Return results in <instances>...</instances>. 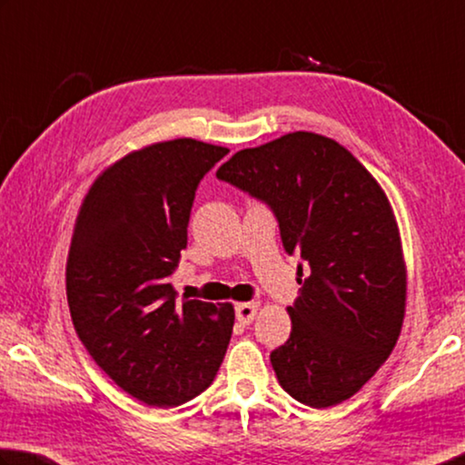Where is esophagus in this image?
<instances>
[{"label":"esophagus","mask_w":465,"mask_h":465,"mask_svg":"<svg viewBox=\"0 0 465 465\" xmlns=\"http://www.w3.org/2000/svg\"><path fill=\"white\" fill-rule=\"evenodd\" d=\"M258 302L252 301V302H240V305H235V319L240 321L242 325H250L252 321H254L256 313H258Z\"/></svg>","instance_id":"esophagus-1"}]
</instances>
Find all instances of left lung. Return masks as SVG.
<instances>
[{"instance_id":"1","label":"left lung","mask_w":465,"mask_h":465,"mask_svg":"<svg viewBox=\"0 0 465 465\" xmlns=\"http://www.w3.org/2000/svg\"><path fill=\"white\" fill-rule=\"evenodd\" d=\"M217 179L272 211L286 254L311 270L289 307L291 337L270 353L278 382L313 409L350 399L391 356L404 317L407 272L384 191L311 132L235 152Z\"/></svg>"}]
</instances>
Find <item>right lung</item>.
Segmentation results:
<instances>
[{
	"mask_svg": "<svg viewBox=\"0 0 465 465\" xmlns=\"http://www.w3.org/2000/svg\"><path fill=\"white\" fill-rule=\"evenodd\" d=\"M227 148L191 138L132 152L83 201L66 260L74 331L114 382L150 407H179L222 366L233 307L176 301L199 183Z\"/></svg>",
	"mask_w": 465,
	"mask_h": 465,
	"instance_id": "right-lung-1",
	"label": "right lung"
}]
</instances>
